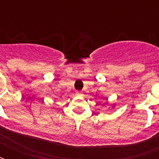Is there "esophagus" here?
I'll return each instance as SVG.
<instances>
[{"mask_svg": "<svg viewBox=\"0 0 159 159\" xmlns=\"http://www.w3.org/2000/svg\"><path fill=\"white\" fill-rule=\"evenodd\" d=\"M76 94H77V96H82V93L81 92H76Z\"/></svg>", "mask_w": 159, "mask_h": 159, "instance_id": "obj_1", "label": "esophagus"}]
</instances>
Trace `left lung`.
Instances as JSON below:
<instances>
[{
  "mask_svg": "<svg viewBox=\"0 0 159 159\" xmlns=\"http://www.w3.org/2000/svg\"><path fill=\"white\" fill-rule=\"evenodd\" d=\"M113 106H115V104H114V105H113ZM112 108H114V107H112Z\"/></svg>",
  "mask_w": 159,
  "mask_h": 159,
  "instance_id": "8db88e82",
  "label": "left lung"
}]
</instances>
